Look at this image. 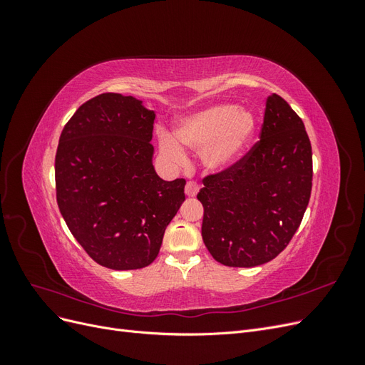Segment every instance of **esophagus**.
<instances>
[{
    "label": "esophagus",
    "mask_w": 365,
    "mask_h": 365,
    "mask_svg": "<svg viewBox=\"0 0 365 365\" xmlns=\"http://www.w3.org/2000/svg\"><path fill=\"white\" fill-rule=\"evenodd\" d=\"M197 192H200V185H197L196 182H193V181L187 182V185H185V195H187V196L193 197V196L197 195Z\"/></svg>",
    "instance_id": "34e87169"
}]
</instances>
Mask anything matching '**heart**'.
<instances>
[{"instance_id": "obj_1", "label": "heart", "mask_w": 365, "mask_h": 365, "mask_svg": "<svg viewBox=\"0 0 365 365\" xmlns=\"http://www.w3.org/2000/svg\"><path fill=\"white\" fill-rule=\"evenodd\" d=\"M257 120L248 109L233 103L208 105L200 111L184 115L175 125L173 135L160 134L161 155L170 163L185 161L180 147L201 152V163L210 172H225L245 155L256 134Z\"/></svg>"}]
</instances>
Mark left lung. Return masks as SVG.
I'll return each instance as SVG.
<instances>
[{"label": "left lung", "mask_w": 365, "mask_h": 365, "mask_svg": "<svg viewBox=\"0 0 365 365\" xmlns=\"http://www.w3.org/2000/svg\"><path fill=\"white\" fill-rule=\"evenodd\" d=\"M202 182L201 233L213 259L252 268L277 257L300 227L312 190V148L302 118L271 94L260 141Z\"/></svg>", "instance_id": "left-lung-1"}]
</instances>
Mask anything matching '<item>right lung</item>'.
I'll list each match as a JSON object with an SVG mask.
<instances>
[{
	"instance_id": "obj_1",
	"label": "right lung",
	"mask_w": 365,
	"mask_h": 365,
	"mask_svg": "<svg viewBox=\"0 0 365 365\" xmlns=\"http://www.w3.org/2000/svg\"><path fill=\"white\" fill-rule=\"evenodd\" d=\"M153 120L138 98L105 93L77 109L59 138L61 215L88 256L109 269L155 260L185 200V180L164 181L153 169Z\"/></svg>"
}]
</instances>
